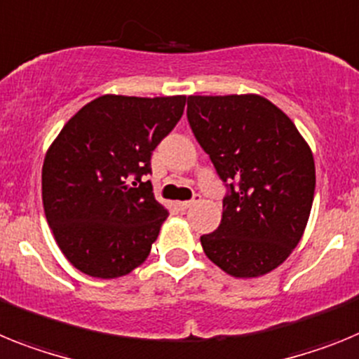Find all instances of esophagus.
<instances>
[{
    "mask_svg": "<svg viewBox=\"0 0 359 359\" xmlns=\"http://www.w3.org/2000/svg\"><path fill=\"white\" fill-rule=\"evenodd\" d=\"M198 201H201V195H198V193H195V195H193L191 201L179 202V208H180V210H182V211H186V210H189V208H191L193 204H197Z\"/></svg>",
    "mask_w": 359,
    "mask_h": 359,
    "instance_id": "esophagus-1",
    "label": "esophagus"
}]
</instances>
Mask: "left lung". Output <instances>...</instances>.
Segmentation results:
<instances>
[{
	"label": "left lung",
	"instance_id": "obj_1",
	"mask_svg": "<svg viewBox=\"0 0 359 359\" xmlns=\"http://www.w3.org/2000/svg\"><path fill=\"white\" fill-rule=\"evenodd\" d=\"M188 123L226 186L222 220L201 236L227 274L260 276L300 242L313 208L314 158L280 108L260 95H191Z\"/></svg>",
	"mask_w": 359,
	"mask_h": 359
}]
</instances>
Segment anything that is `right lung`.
Returning <instances> with one entry per match:
<instances>
[{"label": "right lung", "mask_w": 359, "mask_h": 359, "mask_svg": "<svg viewBox=\"0 0 359 359\" xmlns=\"http://www.w3.org/2000/svg\"><path fill=\"white\" fill-rule=\"evenodd\" d=\"M186 97L102 95L61 130L43 162V205L59 249L95 278L141 266L168 211L155 201L151 155Z\"/></svg>", "instance_id": "1"}]
</instances>
